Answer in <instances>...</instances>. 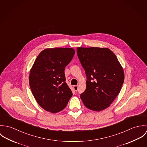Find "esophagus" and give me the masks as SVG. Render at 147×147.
Listing matches in <instances>:
<instances>
[{
	"instance_id": "esophagus-1",
	"label": "esophagus",
	"mask_w": 147,
	"mask_h": 147,
	"mask_svg": "<svg viewBox=\"0 0 147 147\" xmlns=\"http://www.w3.org/2000/svg\"><path fill=\"white\" fill-rule=\"evenodd\" d=\"M73 88H74V89L75 91H77V90H78V85H74V86H73Z\"/></svg>"
}]
</instances>
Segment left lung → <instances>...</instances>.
<instances>
[{
    "instance_id": "8db88e82",
    "label": "left lung",
    "mask_w": 147,
    "mask_h": 147,
    "mask_svg": "<svg viewBox=\"0 0 147 147\" xmlns=\"http://www.w3.org/2000/svg\"><path fill=\"white\" fill-rule=\"evenodd\" d=\"M77 54L86 76L80 98L88 109L99 111L110 106L124 82L123 69L107 48L78 47Z\"/></svg>"
}]
</instances>
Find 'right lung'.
I'll return each mask as SVG.
<instances>
[{"mask_svg": "<svg viewBox=\"0 0 147 147\" xmlns=\"http://www.w3.org/2000/svg\"><path fill=\"white\" fill-rule=\"evenodd\" d=\"M75 53L72 48L46 49L32 66L29 78L30 89L38 104L47 111H62L72 96L65 83L64 69Z\"/></svg>", "mask_w": 147, "mask_h": 147, "instance_id": "1", "label": "right lung"}]
</instances>
